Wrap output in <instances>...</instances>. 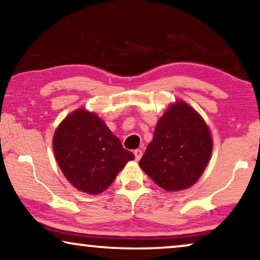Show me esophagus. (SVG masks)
<instances>
[{"label":"esophagus","mask_w":260,"mask_h":260,"mask_svg":"<svg viewBox=\"0 0 260 260\" xmlns=\"http://www.w3.org/2000/svg\"><path fill=\"white\" fill-rule=\"evenodd\" d=\"M134 154H135V158H136L137 161H140L141 157H142V155H143V151H142L141 149H136V150L134 151Z\"/></svg>","instance_id":"34e87169"}]
</instances>
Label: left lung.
Instances as JSON below:
<instances>
[{"mask_svg":"<svg viewBox=\"0 0 260 260\" xmlns=\"http://www.w3.org/2000/svg\"><path fill=\"white\" fill-rule=\"evenodd\" d=\"M212 148L204 119L189 105L179 102L159 118L140 167L163 189H186L204 173Z\"/></svg>","mask_w":260,"mask_h":260,"instance_id":"left-lung-1","label":"left lung"}]
</instances>
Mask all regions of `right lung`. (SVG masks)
<instances>
[{
    "instance_id": "obj_1",
    "label": "right lung",
    "mask_w": 260,
    "mask_h": 260,
    "mask_svg": "<svg viewBox=\"0 0 260 260\" xmlns=\"http://www.w3.org/2000/svg\"><path fill=\"white\" fill-rule=\"evenodd\" d=\"M53 150L69 182L93 195L105 190L135 158L95 113L83 109L62 120L53 137Z\"/></svg>"
}]
</instances>
